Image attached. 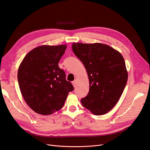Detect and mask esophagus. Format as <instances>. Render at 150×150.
Returning <instances> with one entry per match:
<instances>
[{"instance_id": "obj_1", "label": "esophagus", "mask_w": 150, "mask_h": 150, "mask_svg": "<svg viewBox=\"0 0 150 150\" xmlns=\"http://www.w3.org/2000/svg\"><path fill=\"white\" fill-rule=\"evenodd\" d=\"M72 83H73V86H74V87H76V80H74V81L72 82Z\"/></svg>"}]
</instances>
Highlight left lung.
<instances>
[{"label": "left lung", "instance_id": "left-lung-1", "mask_svg": "<svg viewBox=\"0 0 150 150\" xmlns=\"http://www.w3.org/2000/svg\"><path fill=\"white\" fill-rule=\"evenodd\" d=\"M72 48L85 66L89 79V92L81 99L82 105L95 115H105L117 103L127 83L124 59L103 44L74 43Z\"/></svg>", "mask_w": 150, "mask_h": 150}]
</instances>
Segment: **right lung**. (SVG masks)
I'll return each instance as SVG.
<instances>
[{"label": "right lung", "mask_w": 150, "mask_h": 150, "mask_svg": "<svg viewBox=\"0 0 150 150\" xmlns=\"http://www.w3.org/2000/svg\"><path fill=\"white\" fill-rule=\"evenodd\" d=\"M66 45H42L30 51L18 71L20 91L31 108L40 115H51L63 106L74 87L66 79L58 63Z\"/></svg>", "instance_id": "add662e5"}]
</instances>
